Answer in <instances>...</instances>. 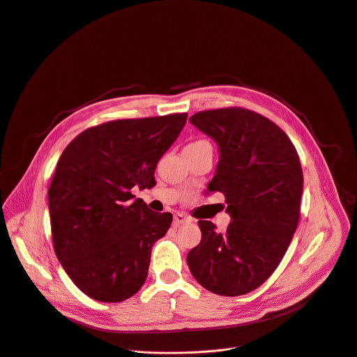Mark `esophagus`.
<instances>
[{"label": "esophagus", "instance_id": "34e87169", "mask_svg": "<svg viewBox=\"0 0 357 357\" xmlns=\"http://www.w3.org/2000/svg\"><path fill=\"white\" fill-rule=\"evenodd\" d=\"M191 222V218L184 215V213H176L174 218H173V225L176 228H178L180 225H184V224H190Z\"/></svg>", "mask_w": 357, "mask_h": 357}]
</instances>
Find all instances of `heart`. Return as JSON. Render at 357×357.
Instances as JSON below:
<instances>
[{
  "label": "heart",
  "mask_w": 357,
  "mask_h": 357,
  "mask_svg": "<svg viewBox=\"0 0 357 357\" xmlns=\"http://www.w3.org/2000/svg\"><path fill=\"white\" fill-rule=\"evenodd\" d=\"M201 144H206V140H195L192 144H190L188 146H195V145H201Z\"/></svg>",
  "instance_id": "b5f03b06"
}]
</instances>
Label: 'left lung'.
I'll return each mask as SVG.
<instances>
[{"mask_svg": "<svg viewBox=\"0 0 357 357\" xmlns=\"http://www.w3.org/2000/svg\"><path fill=\"white\" fill-rule=\"evenodd\" d=\"M190 122L220 146L208 191L225 195L232 221L225 234L211 221H198L201 242L187 263L208 291L243 296L273 274L297 229L304 184L300 158L286 132L250 109L201 111Z\"/></svg>", "mask_w": 357, "mask_h": 357, "instance_id": "1", "label": "left lung"}]
</instances>
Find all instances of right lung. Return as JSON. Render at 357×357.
Segmentation results:
<instances>
[{
	"mask_svg": "<svg viewBox=\"0 0 357 357\" xmlns=\"http://www.w3.org/2000/svg\"><path fill=\"white\" fill-rule=\"evenodd\" d=\"M187 114L116 119L86 129L63 151L49 191L54 253L76 286L101 303L136 294L170 212L148 208L132 190L152 188L160 158Z\"/></svg>",
	"mask_w": 357,
	"mask_h": 357,
	"instance_id": "obj_1",
	"label": "right lung"
}]
</instances>
